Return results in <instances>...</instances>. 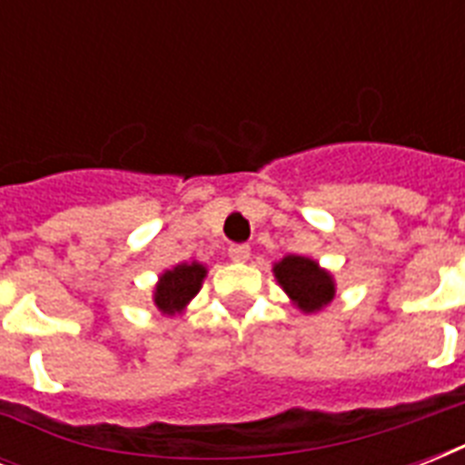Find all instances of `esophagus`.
I'll list each match as a JSON object with an SVG mask.
<instances>
[{
    "mask_svg": "<svg viewBox=\"0 0 465 465\" xmlns=\"http://www.w3.org/2000/svg\"><path fill=\"white\" fill-rule=\"evenodd\" d=\"M229 258L236 262L248 261V258H251V246H248V243H232V246H229Z\"/></svg>",
    "mask_w": 465,
    "mask_h": 465,
    "instance_id": "obj_1",
    "label": "esophagus"
}]
</instances>
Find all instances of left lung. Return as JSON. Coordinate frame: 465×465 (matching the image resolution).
Wrapping results in <instances>:
<instances>
[{
  "label": "left lung",
  "mask_w": 465,
  "mask_h": 465,
  "mask_svg": "<svg viewBox=\"0 0 465 465\" xmlns=\"http://www.w3.org/2000/svg\"><path fill=\"white\" fill-rule=\"evenodd\" d=\"M277 282L282 284L302 311L323 309L335 294L331 275L321 270L313 261L302 255H287L275 265Z\"/></svg>",
  "instance_id": "8db88e82"
}]
</instances>
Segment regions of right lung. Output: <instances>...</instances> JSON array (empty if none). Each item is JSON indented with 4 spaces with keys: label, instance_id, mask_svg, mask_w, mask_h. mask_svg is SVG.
Instances as JSON below:
<instances>
[{
    "label": "right lung",
    "instance_id": "add662e5",
    "mask_svg": "<svg viewBox=\"0 0 465 465\" xmlns=\"http://www.w3.org/2000/svg\"><path fill=\"white\" fill-rule=\"evenodd\" d=\"M207 270L197 262H183L178 268L163 272L156 284L154 302L163 313H175L195 297Z\"/></svg>",
    "mask_w": 465,
    "mask_h": 465
}]
</instances>
